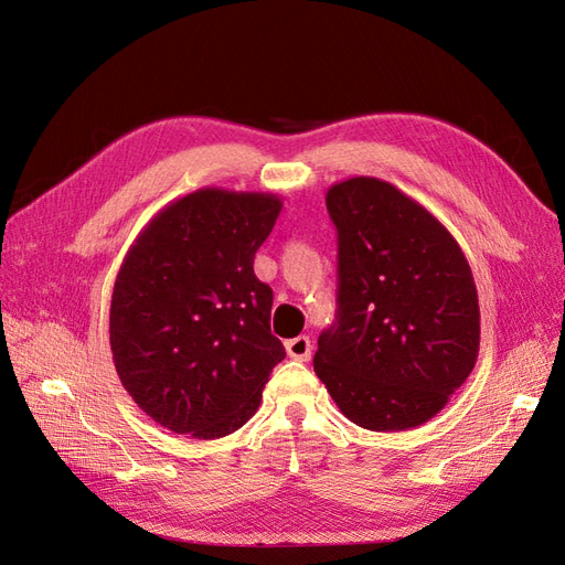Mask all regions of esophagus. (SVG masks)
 Returning <instances> with one entry per match:
<instances>
[{
	"instance_id": "esophagus-1",
	"label": "esophagus",
	"mask_w": 565,
	"mask_h": 565,
	"mask_svg": "<svg viewBox=\"0 0 565 565\" xmlns=\"http://www.w3.org/2000/svg\"><path fill=\"white\" fill-rule=\"evenodd\" d=\"M285 349H287V355H289V358H295V361H301V363L309 361L311 353H313L311 339L306 337V334H299V337H295V339H289L287 344H285Z\"/></svg>"
}]
</instances>
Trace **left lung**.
Listing matches in <instances>:
<instances>
[{
  "instance_id": "1",
  "label": "left lung",
  "mask_w": 565,
  "mask_h": 565,
  "mask_svg": "<svg viewBox=\"0 0 565 565\" xmlns=\"http://www.w3.org/2000/svg\"><path fill=\"white\" fill-rule=\"evenodd\" d=\"M337 226V320L313 370L353 424L405 431L436 417L471 374L481 311L450 231L374 177L330 185Z\"/></svg>"
}]
</instances>
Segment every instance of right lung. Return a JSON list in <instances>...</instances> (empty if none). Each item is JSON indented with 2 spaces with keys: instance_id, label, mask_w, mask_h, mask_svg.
Returning <instances> with one entry per match:
<instances>
[{
  "instance_id": "right-lung-1",
  "label": "right lung",
  "mask_w": 565,
  "mask_h": 565,
  "mask_svg": "<svg viewBox=\"0 0 565 565\" xmlns=\"http://www.w3.org/2000/svg\"><path fill=\"white\" fill-rule=\"evenodd\" d=\"M273 193L200 188L148 221L110 301L117 377L174 434L228 436L256 413L285 349L270 334L273 292L254 254L276 226Z\"/></svg>"
}]
</instances>
